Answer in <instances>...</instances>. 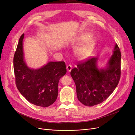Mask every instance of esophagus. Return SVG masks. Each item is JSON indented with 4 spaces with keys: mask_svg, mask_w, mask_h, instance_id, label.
<instances>
[{
    "mask_svg": "<svg viewBox=\"0 0 135 135\" xmlns=\"http://www.w3.org/2000/svg\"><path fill=\"white\" fill-rule=\"evenodd\" d=\"M66 68H67V70H68V72H70V71H71L72 69V66L70 65H68L67 66Z\"/></svg>",
    "mask_w": 135,
    "mask_h": 135,
    "instance_id": "34e87169",
    "label": "esophagus"
}]
</instances>
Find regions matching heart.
Listing matches in <instances>:
<instances>
[{
    "mask_svg": "<svg viewBox=\"0 0 135 135\" xmlns=\"http://www.w3.org/2000/svg\"><path fill=\"white\" fill-rule=\"evenodd\" d=\"M76 41L81 45L75 49V55L80 59L87 58L93 50L95 39L91 37V34L90 33L85 32L79 35L76 39Z\"/></svg>",
    "mask_w": 135,
    "mask_h": 135,
    "instance_id": "heart-1",
    "label": "heart"
}]
</instances>
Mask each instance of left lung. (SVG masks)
I'll return each mask as SVG.
<instances>
[{
    "label": "left lung",
    "mask_w": 135,
    "mask_h": 135,
    "mask_svg": "<svg viewBox=\"0 0 135 135\" xmlns=\"http://www.w3.org/2000/svg\"><path fill=\"white\" fill-rule=\"evenodd\" d=\"M97 60L93 57L80 62L70 72L78 99L89 107L102 103L112 94L121 74V52L117 44L105 67L99 69Z\"/></svg>",
    "instance_id": "8db88e82"
}]
</instances>
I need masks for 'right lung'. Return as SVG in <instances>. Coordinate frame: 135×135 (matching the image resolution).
I'll list each match as a JSON object with an SVG mask.
<instances>
[{
    "label": "right lung",
    "mask_w": 135,
    "mask_h": 135,
    "mask_svg": "<svg viewBox=\"0 0 135 135\" xmlns=\"http://www.w3.org/2000/svg\"><path fill=\"white\" fill-rule=\"evenodd\" d=\"M20 38L13 57V69L17 88L30 103L47 107L56 100L58 84L67 72L65 62H49L39 69L28 67L24 59L23 40Z\"/></svg>",
    "instance_id": "add662e5"
}]
</instances>
